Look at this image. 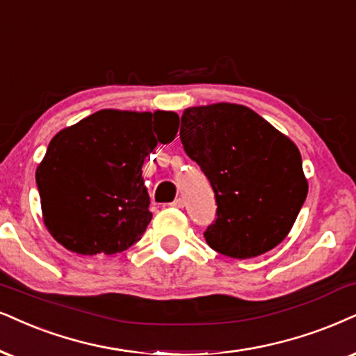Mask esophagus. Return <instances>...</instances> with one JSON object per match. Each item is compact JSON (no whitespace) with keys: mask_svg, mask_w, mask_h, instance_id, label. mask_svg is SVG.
<instances>
[{"mask_svg":"<svg viewBox=\"0 0 356 356\" xmlns=\"http://www.w3.org/2000/svg\"><path fill=\"white\" fill-rule=\"evenodd\" d=\"M170 207H175V209H182L184 207V200L182 199H175L172 204H170Z\"/></svg>","mask_w":356,"mask_h":356,"instance_id":"1","label":"esophagus"}]
</instances>
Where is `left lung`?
Returning a JSON list of instances; mask_svg holds the SVG:
<instances>
[{
    "label": "left lung",
    "mask_w": 356,
    "mask_h": 356,
    "mask_svg": "<svg viewBox=\"0 0 356 356\" xmlns=\"http://www.w3.org/2000/svg\"><path fill=\"white\" fill-rule=\"evenodd\" d=\"M181 121L184 149L217 200V220L204 233L210 248L246 259L277 246L307 197L298 146L235 103L187 108Z\"/></svg>",
    "instance_id": "obj_1"
}]
</instances>
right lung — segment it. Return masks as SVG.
Instances as JSON below:
<instances>
[{
    "instance_id": "add662e5",
    "label": "right lung",
    "mask_w": 356,
    "mask_h": 356,
    "mask_svg": "<svg viewBox=\"0 0 356 356\" xmlns=\"http://www.w3.org/2000/svg\"><path fill=\"white\" fill-rule=\"evenodd\" d=\"M177 129L174 111L100 110L58 131L35 170L49 233L85 256L121 253L141 240L152 218L141 168Z\"/></svg>"
}]
</instances>
